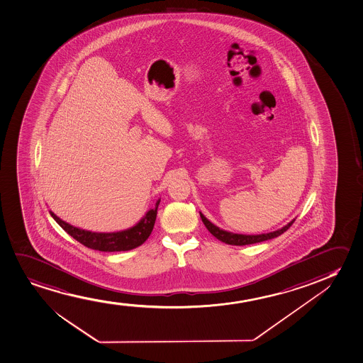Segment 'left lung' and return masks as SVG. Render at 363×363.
<instances>
[{"label":"left lung","instance_id":"1","mask_svg":"<svg viewBox=\"0 0 363 363\" xmlns=\"http://www.w3.org/2000/svg\"><path fill=\"white\" fill-rule=\"evenodd\" d=\"M199 214H201V218H202L203 224L206 225V228H207L213 236H216L218 240L223 241V242H225L228 245L236 246L250 245V244H256V242H261V241L269 240V239H273V238H277V236L283 234L284 231H287L289 229V226L292 225L294 220H296V219H293L292 221L288 223L287 225L283 226V228L278 229V230L267 233V234L244 235V234H235V233H230V231L223 230L220 228H218L217 225H214L212 221L208 220L207 218L204 217L202 213H199Z\"/></svg>","mask_w":363,"mask_h":363}]
</instances>
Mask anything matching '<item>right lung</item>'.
<instances>
[{
  "label": "right lung",
  "instance_id": "obj_1",
  "mask_svg": "<svg viewBox=\"0 0 363 363\" xmlns=\"http://www.w3.org/2000/svg\"><path fill=\"white\" fill-rule=\"evenodd\" d=\"M159 204H160V199L156 202L155 207L149 209L145 216L135 225L129 228L127 230L117 231V233H94V231L84 230L62 220L52 211H50V216L69 235L72 236L75 240L79 241L86 247L104 251V252H114V251H128V250L135 249L145 242L154 229Z\"/></svg>",
  "mask_w": 363,
  "mask_h": 363
}]
</instances>
